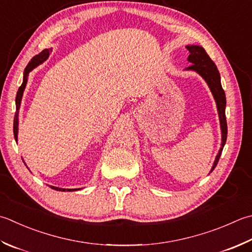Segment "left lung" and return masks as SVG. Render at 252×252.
<instances>
[{
  "label": "left lung",
  "instance_id": "left-lung-1",
  "mask_svg": "<svg viewBox=\"0 0 252 252\" xmlns=\"http://www.w3.org/2000/svg\"><path fill=\"white\" fill-rule=\"evenodd\" d=\"M188 49L190 54L188 57V62L191 64L190 66L185 68L186 71H193L198 73L199 75L203 78V80L208 84L210 91L213 95L216 107H218L219 118H220V132H221V143L220 149L215 157V160L212 166L211 171L214 170V168L218 165L220 160V157L223 151V147L227 139V122H226V116H225V108H226V96L225 92L221 87L220 84V72L216 67L215 63L211 60L209 54L206 53L203 47L198 46V44H188L186 46Z\"/></svg>",
  "mask_w": 252,
  "mask_h": 252
}]
</instances>
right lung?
I'll return each instance as SVG.
<instances>
[{"label": "right lung", "instance_id": "1", "mask_svg": "<svg viewBox=\"0 0 252 252\" xmlns=\"http://www.w3.org/2000/svg\"><path fill=\"white\" fill-rule=\"evenodd\" d=\"M51 51H52V49H44V50H42L41 53H39V54H37V56H34L32 59V61L27 64L26 68H25L23 83H22L21 87L18 88L16 99H15V102H16V113H15V118H14V137H15V141H17V139H18V112H19V107H21V102H22V98H23L25 87H26V84H27V81H28L29 73H31L34 67H37L39 64H41L42 62L46 61ZM51 188L54 189V190H58V191H65L66 190V189L58 188V187H53V186H51ZM72 190H74V189H67V191H72Z\"/></svg>", "mask_w": 252, "mask_h": 252}]
</instances>
